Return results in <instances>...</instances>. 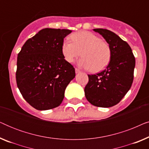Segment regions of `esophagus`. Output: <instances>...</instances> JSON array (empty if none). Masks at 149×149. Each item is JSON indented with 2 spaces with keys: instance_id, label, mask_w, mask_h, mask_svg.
<instances>
[{
  "instance_id": "obj_1",
  "label": "esophagus",
  "mask_w": 149,
  "mask_h": 149,
  "mask_svg": "<svg viewBox=\"0 0 149 149\" xmlns=\"http://www.w3.org/2000/svg\"><path fill=\"white\" fill-rule=\"evenodd\" d=\"M75 72H76V73H79V72H81V70H79V69L77 68H75Z\"/></svg>"
}]
</instances>
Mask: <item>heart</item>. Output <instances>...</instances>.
<instances>
[{
  "instance_id": "b5f03b06",
  "label": "heart",
  "mask_w": 149,
  "mask_h": 149,
  "mask_svg": "<svg viewBox=\"0 0 149 149\" xmlns=\"http://www.w3.org/2000/svg\"><path fill=\"white\" fill-rule=\"evenodd\" d=\"M71 42L64 40L62 53L65 60L72 62L81 55L79 64L91 72H97L104 69L111 60V49L107 42L87 31H81L71 35Z\"/></svg>"
}]
</instances>
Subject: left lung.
I'll return each instance as SVG.
<instances>
[{
  "label": "left lung",
  "mask_w": 149,
  "mask_h": 149,
  "mask_svg": "<svg viewBox=\"0 0 149 149\" xmlns=\"http://www.w3.org/2000/svg\"><path fill=\"white\" fill-rule=\"evenodd\" d=\"M93 30L109 43L111 57L107 68L96 74H88L85 95L92 105L109 108L117 104L131 88L135 57L127 42L115 33L103 28Z\"/></svg>",
  "instance_id": "left-lung-1"
}]
</instances>
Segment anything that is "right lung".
I'll use <instances>...</instances> for the list:
<instances>
[{
    "mask_svg": "<svg viewBox=\"0 0 149 149\" xmlns=\"http://www.w3.org/2000/svg\"><path fill=\"white\" fill-rule=\"evenodd\" d=\"M72 32L45 28L26 40L17 56L16 82L26 101L39 111L60 105L67 85L75 77L62 53L64 38Z\"/></svg>",
    "mask_w": 149,
    "mask_h": 149,
    "instance_id": "add662e5",
    "label": "right lung"
}]
</instances>
